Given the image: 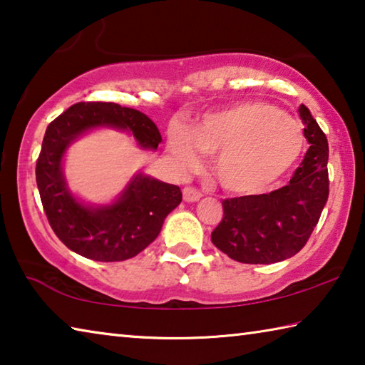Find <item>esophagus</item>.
Segmentation results:
<instances>
[{
    "mask_svg": "<svg viewBox=\"0 0 365 365\" xmlns=\"http://www.w3.org/2000/svg\"><path fill=\"white\" fill-rule=\"evenodd\" d=\"M202 195L200 190H196L195 187H185L183 188V200L188 201V202H195L200 200Z\"/></svg>",
    "mask_w": 365,
    "mask_h": 365,
    "instance_id": "34e87169",
    "label": "esophagus"
}]
</instances>
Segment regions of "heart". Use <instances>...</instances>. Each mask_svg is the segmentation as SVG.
<instances>
[{
  "label": "heart",
  "mask_w": 365,
  "mask_h": 365,
  "mask_svg": "<svg viewBox=\"0 0 365 365\" xmlns=\"http://www.w3.org/2000/svg\"><path fill=\"white\" fill-rule=\"evenodd\" d=\"M306 148L301 123L265 101H243L207 114L193 130L174 125L169 151L183 168H196L201 153L215 156L214 175L232 193H256L279 180Z\"/></svg>",
  "instance_id": "b5f03b06"
}]
</instances>
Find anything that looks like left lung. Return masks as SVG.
Here are the masks:
<instances>
[{
    "mask_svg": "<svg viewBox=\"0 0 365 365\" xmlns=\"http://www.w3.org/2000/svg\"><path fill=\"white\" fill-rule=\"evenodd\" d=\"M309 150L289 183L265 195L228 197L212 243L233 261L274 264L294 256L307 243L329 200V141L301 104Z\"/></svg>",
    "mask_w": 365,
    "mask_h": 365,
    "instance_id": "1",
    "label": "left lung"
}]
</instances>
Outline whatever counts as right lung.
Listing matches in <instances>:
<instances>
[{
  "mask_svg": "<svg viewBox=\"0 0 365 365\" xmlns=\"http://www.w3.org/2000/svg\"><path fill=\"white\" fill-rule=\"evenodd\" d=\"M127 128L143 148L163 141L156 123L115 103H77L49 123L36 160V185L49 225L67 248L101 262L125 261L153 243L164 219L180 205L182 191L138 174L114 205L83 206L71 195L63 175V156L73 140L95 127Z\"/></svg>",
  "mask_w": 365,
  "mask_h": 365,
  "instance_id": "right-lung-1",
  "label": "right lung"
}]
</instances>
